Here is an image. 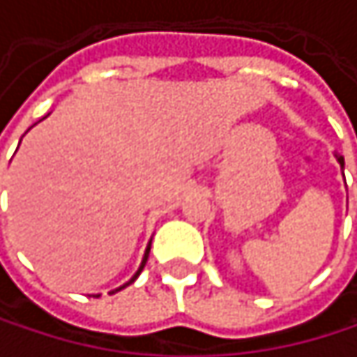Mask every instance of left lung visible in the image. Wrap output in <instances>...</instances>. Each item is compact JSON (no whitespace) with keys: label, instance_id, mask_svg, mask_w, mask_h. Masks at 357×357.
Instances as JSON below:
<instances>
[{"label":"left lung","instance_id":"obj_1","mask_svg":"<svg viewBox=\"0 0 357 357\" xmlns=\"http://www.w3.org/2000/svg\"><path fill=\"white\" fill-rule=\"evenodd\" d=\"M335 157H337V163H339V165H341V169H343V167H345V161H343V157H341V155H337V153H335Z\"/></svg>","mask_w":357,"mask_h":357}]
</instances>
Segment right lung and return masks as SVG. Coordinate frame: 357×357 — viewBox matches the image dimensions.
<instances>
[{
	"label": "right lung",
	"instance_id": "right-lung-1",
	"mask_svg": "<svg viewBox=\"0 0 357 357\" xmlns=\"http://www.w3.org/2000/svg\"><path fill=\"white\" fill-rule=\"evenodd\" d=\"M43 119H45V117H43ZM149 252H151V242H149V246H146V250H144V256H142V262H140V266H138V271L134 273V277H132L130 281H126L123 285H119V287H115V289H113L111 294H117L119 289H123V287H128V285H132V283H134V281L138 279V275L142 273V268H144V264H146V258H149ZM99 296H101V294H97L95 298H99Z\"/></svg>",
	"mask_w": 357,
	"mask_h": 357
}]
</instances>
